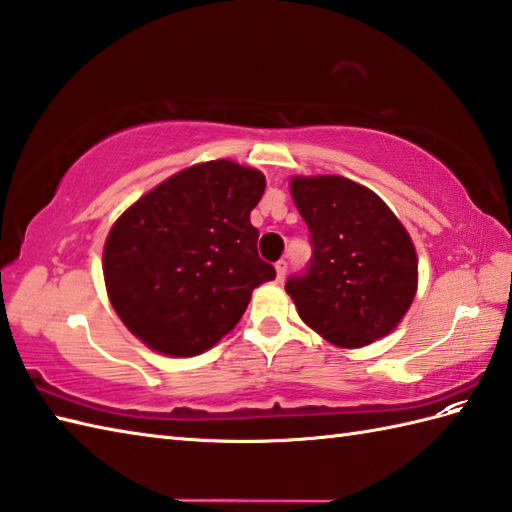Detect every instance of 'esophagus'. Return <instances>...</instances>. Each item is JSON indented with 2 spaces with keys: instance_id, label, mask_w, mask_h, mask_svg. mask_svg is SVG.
I'll list each match as a JSON object with an SVG mask.
<instances>
[{
  "instance_id": "esophagus-1",
  "label": "esophagus",
  "mask_w": 512,
  "mask_h": 512,
  "mask_svg": "<svg viewBox=\"0 0 512 512\" xmlns=\"http://www.w3.org/2000/svg\"><path fill=\"white\" fill-rule=\"evenodd\" d=\"M275 270H277V281H284V277H286V270H288V264L284 262V259H281V262H277V264H275Z\"/></svg>"
}]
</instances>
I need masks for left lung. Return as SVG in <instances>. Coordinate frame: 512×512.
I'll return each instance as SVG.
<instances>
[{"label": "left lung", "instance_id": "left-lung-1", "mask_svg": "<svg viewBox=\"0 0 512 512\" xmlns=\"http://www.w3.org/2000/svg\"><path fill=\"white\" fill-rule=\"evenodd\" d=\"M290 193L312 244L306 273L286 281L299 317L350 350L383 339L418 288V257L405 226L374 191L343 176H295Z\"/></svg>", "mask_w": 512, "mask_h": 512}]
</instances>
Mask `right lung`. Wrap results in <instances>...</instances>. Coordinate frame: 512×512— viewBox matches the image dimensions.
I'll return each mask as SVG.
<instances>
[{
    "mask_svg": "<svg viewBox=\"0 0 512 512\" xmlns=\"http://www.w3.org/2000/svg\"><path fill=\"white\" fill-rule=\"evenodd\" d=\"M264 189L262 171L211 160L160 182L114 222L103 250L107 297L151 350L206 352L242 319L250 292L275 279L250 224Z\"/></svg>",
    "mask_w": 512,
    "mask_h": 512,
    "instance_id": "add662e5",
    "label": "right lung"
}]
</instances>
